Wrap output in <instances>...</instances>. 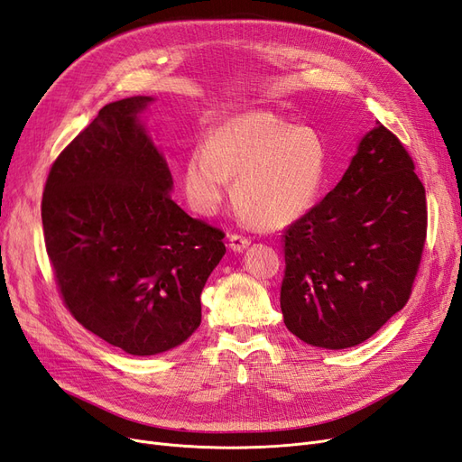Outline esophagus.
<instances>
[{
    "label": "esophagus",
    "mask_w": 462,
    "mask_h": 462,
    "mask_svg": "<svg viewBox=\"0 0 462 462\" xmlns=\"http://www.w3.org/2000/svg\"><path fill=\"white\" fill-rule=\"evenodd\" d=\"M250 245V239L245 235L239 233H231L229 235V248L235 250V253H243V250Z\"/></svg>",
    "instance_id": "esophagus-1"
}]
</instances>
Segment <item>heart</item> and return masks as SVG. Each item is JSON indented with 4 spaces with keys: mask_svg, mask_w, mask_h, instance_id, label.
Instances as JSON below:
<instances>
[{
    "mask_svg": "<svg viewBox=\"0 0 462 462\" xmlns=\"http://www.w3.org/2000/svg\"><path fill=\"white\" fill-rule=\"evenodd\" d=\"M328 173L329 150L319 131L254 109L221 119L187 153L180 185L194 212L212 216L236 179L233 200L241 212L258 227L279 229L310 212Z\"/></svg>",
    "mask_w": 462,
    "mask_h": 462,
    "instance_id": "b5f03b06",
    "label": "heart"
}]
</instances>
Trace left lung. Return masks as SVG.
<instances>
[{"mask_svg":"<svg viewBox=\"0 0 462 462\" xmlns=\"http://www.w3.org/2000/svg\"><path fill=\"white\" fill-rule=\"evenodd\" d=\"M426 227L411 153L375 123L337 187L285 229L279 302L287 329L321 348L372 337L411 299Z\"/></svg>","mask_w":462,"mask_h":462,"instance_id":"1","label":"left lung"}]
</instances>
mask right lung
Returning a JSON list of instances; mask_svg holds the SVG:
<instances>
[{
  "instance_id": "add662e5",
  "label": "right lung",
  "mask_w": 462,
  "mask_h": 462,
  "mask_svg": "<svg viewBox=\"0 0 462 462\" xmlns=\"http://www.w3.org/2000/svg\"><path fill=\"white\" fill-rule=\"evenodd\" d=\"M150 96L100 109L53 162L42 226L65 309L134 356L170 351L202 319L223 233L171 199L173 179L138 114Z\"/></svg>"
}]
</instances>
